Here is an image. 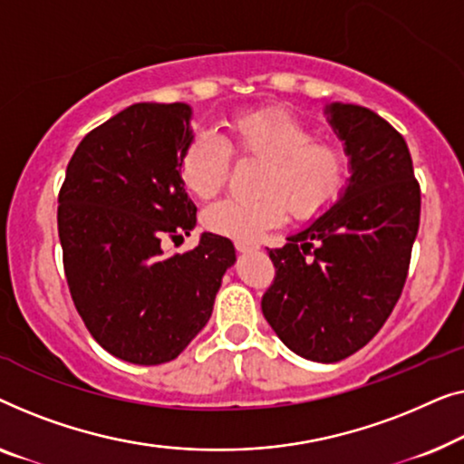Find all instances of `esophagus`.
I'll use <instances>...</instances> for the list:
<instances>
[{
	"mask_svg": "<svg viewBox=\"0 0 464 464\" xmlns=\"http://www.w3.org/2000/svg\"><path fill=\"white\" fill-rule=\"evenodd\" d=\"M235 247H237V252H252L258 250L260 244L256 239H235Z\"/></svg>",
	"mask_w": 464,
	"mask_h": 464,
	"instance_id": "1",
	"label": "esophagus"
}]
</instances>
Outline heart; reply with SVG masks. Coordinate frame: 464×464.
<instances>
[{"mask_svg": "<svg viewBox=\"0 0 464 464\" xmlns=\"http://www.w3.org/2000/svg\"><path fill=\"white\" fill-rule=\"evenodd\" d=\"M231 153L258 160L256 191L252 199L229 198L204 212V225L233 239H256L290 210L296 220H311L330 210L349 182V158L334 142L315 140V132L282 109H260L235 115L227 140L199 134L180 155L179 172L188 191L210 199L225 187Z\"/></svg>", "mask_w": 464, "mask_h": 464, "instance_id": "heart-1", "label": "heart"}]
</instances>
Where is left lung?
I'll list each match as a JSON object with an SVG mask.
<instances>
[{"label":"left lung","instance_id":"left-lung-1","mask_svg":"<svg viewBox=\"0 0 464 464\" xmlns=\"http://www.w3.org/2000/svg\"><path fill=\"white\" fill-rule=\"evenodd\" d=\"M349 155L341 199L269 250L276 277L263 315L288 349L334 363L365 347L401 296L420 223V187L403 136L374 111L332 102Z\"/></svg>","mask_w":464,"mask_h":464}]
</instances>
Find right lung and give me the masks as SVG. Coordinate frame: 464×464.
Returning a JSON list of instances; mask_svg holds the SVG:
<instances>
[{
    "mask_svg": "<svg viewBox=\"0 0 464 464\" xmlns=\"http://www.w3.org/2000/svg\"><path fill=\"white\" fill-rule=\"evenodd\" d=\"M185 102H139L83 136L58 193L64 277L83 324L111 355L139 365L179 357L212 315L227 237L166 254L198 223L179 164L191 134Z\"/></svg>",
    "mask_w": 464,
    "mask_h": 464,
    "instance_id": "1",
    "label": "right lung"
}]
</instances>
